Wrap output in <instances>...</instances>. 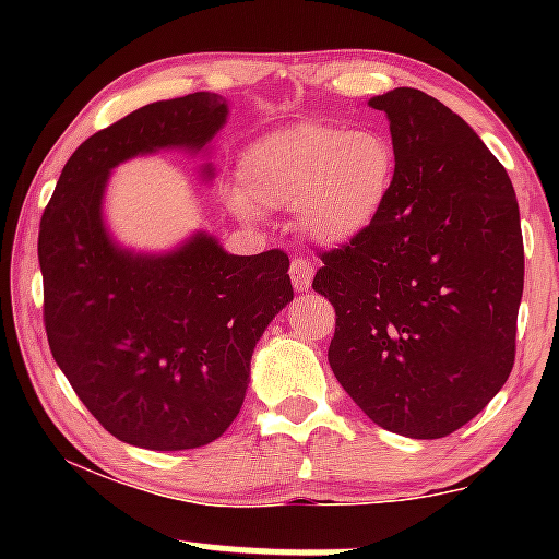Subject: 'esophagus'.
Returning <instances> with one entry per match:
<instances>
[{
    "label": "esophagus",
    "mask_w": 559,
    "mask_h": 559,
    "mask_svg": "<svg viewBox=\"0 0 559 559\" xmlns=\"http://www.w3.org/2000/svg\"><path fill=\"white\" fill-rule=\"evenodd\" d=\"M288 275H292V284L297 292H305L312 284V275H316V265H312L307 258H292V265H288Z\"/></svg>",
    "instance_id": "1"
}]
</instances>
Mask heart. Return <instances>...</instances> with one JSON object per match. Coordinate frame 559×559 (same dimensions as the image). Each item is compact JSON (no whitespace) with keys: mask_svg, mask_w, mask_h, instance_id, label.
<instances>
[{"mask_svg":"<svg viewBox=\"0 0 559 559\" xmlns=\"http://www.w3.org/2000/svg\"><path fill=\"white\" fill-rule=\"evenodd\" d=\"M400 157L386 131L299 123L249 146L241 157L239 213L294 210V223L318 243H346L381 217Z\"/></svg>","mask_w":559,"mask_h":559,"instance_id":"1","label":"heart"}]
</instances>
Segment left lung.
<instances>
[{
    "instance_id": "1",
    "label": "left lung",
    "mask_w": 559,
    "mask_h": 559,
    "mask_svg": "<svg viewBox=\"0 0 559 559\" xmlns=\"http://www.w3.org/2000/svg\"><path fill=\"white\" fill-rule=\"evenodd\" d=\"M400 157L378 221L320 252L312 288L336 310L329 362L386 431L441 439L515 365L523 234L515 189L478 133L418 88L373 96Z\"/></svg>"
}]
</instances>
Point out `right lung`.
Listing matches in <instances>:
<instances>
[{"mask_svg": "<svg viewBox=\"0 0 559 559\" xmlns=\"http://www.w3.org/2000/svg\"><path fill=\"white\" fill-rule=\"evenodd\" d=\"M213 92L152 102L88 136L41 215L44 329L88 413L126 444L176 452L226 433L262 331L294 299L284 249L236 258L199 234L165 258L102 226L107 173L163 146L199 150L226 123Z\"/></svg>", "mask_w": 559, "mask_h": 559, "instance_id": "1", "label": "right lung"}]
</instances>
